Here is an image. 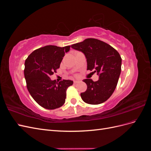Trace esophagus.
<instances>
[{
    "instance_id": "34e87169",
    "label": "esophagus",
    "mask_w": 151,
    "mask_h": 151,
    "mask_svg": "<svg viewBox=\"0 0 151 151\" xmlns=\"http://www.w3.org/2000/svg\"><path fill=\"white\" fill-rule=\"evenodd\" d=\"M79 83L78 81H74V84H77V83Z\"/></svg>"
}]
</instances>
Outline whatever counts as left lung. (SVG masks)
<instances>
[{"instance_id": "8db88e82", "label": "left lung", "mask_w": 151, "mask_h": 151, "mask_svg": "<svg viewBox=\"0 0 151 151\" xmlns=\"http://www.w3.org/2000/svg\"><path fill=\"white\" fill-rule=\"evenodd\" d=\"M72 48L83 52L87 59V70L97 72L99 79H86L87 90L81 93L83 101L90 104H101L115 91L121 72L122 58L116 50L108 43L95 38L72 45Z\"/></svg>"}]
</instances>
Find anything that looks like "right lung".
I'll return each mask as SVG.
<instances>
[{
  "label": "right lung",
  "mask_w": 151,
  "mask_h": 151,
  "mask_svg": "<svg viewBox=\"0 0 151 151\" xmlns=\"http://www.w3.org/2000/svg\"><path fill=\"white\" fill-rule=\"evenodd\" d=\"M70 49V46L47 45L35 50L26 59L24 74L27 89L35 101L45 109L62 106L65 101L67 88L73 84L70 80L58 83L50 78L57 72L65 53Z\"/></svg>",
  "instance_id": "obj_1"
}]
</instances>
